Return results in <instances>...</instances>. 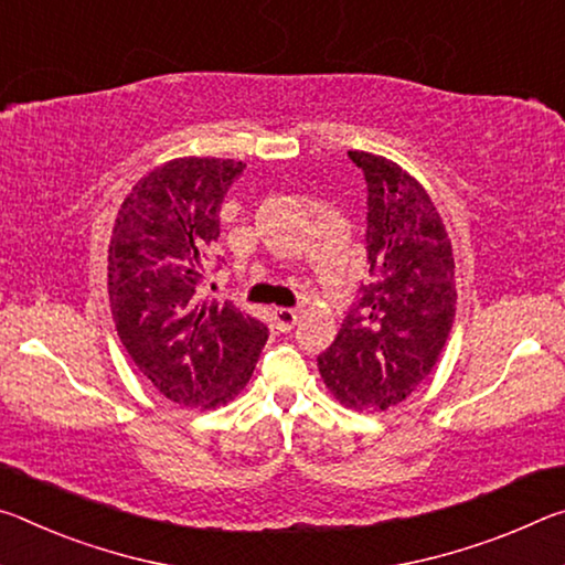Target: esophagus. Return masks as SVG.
<instances>
[{"mask_svg":"<svg viewBox=\"0 0 565 565\" xmlns=\"http://www.w3.org/2000/svg\"><path fill=\"white\" fill-rule=\"evenodd\" d=\"M298 318H300V310H295V308H275L273 310L275 326H277V330H282V332L292 330L295 322H298Z\"/></svg>","mask_w":565,"mask_h":565,"instance_id":"esophagus-1","label":"esophagus"}]
</instances>
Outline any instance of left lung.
Segmentation results:
<instances>
[{
	"label": "left lung",
	"instance_id": "1",
	"mask_svg": "<svg viewBox=\"0 0 565 565\" xmlns=\"http://www.w3.org/2000/svg\"><path fill=\"white\" fill-rule=\"evenodd\" d=\"M365 174L370 285L318 355L330 393L355 411H385L430 375L456 318V263L436 205L403 168L348 152Z\"/></svg>",
	"mask_w": 565,
	"mask_h": 565
}]
</instances>
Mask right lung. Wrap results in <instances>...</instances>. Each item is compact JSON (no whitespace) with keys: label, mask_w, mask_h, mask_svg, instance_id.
<instances>
[{"label":"right lung","mask_w":565,"mask_h":565,"mask_svg":"<svg viewBox=\"0 0 565 565\" xmlns=\"http://www.w3.org/2000/svg\"><path fill=\"white\" fill-rule=\"evenodd\" d=\"M243 172V162L217 157H182L147 172L119 207L109 243L117 335L147 381L188 408L233 401L267 340L265 322L200 298L222 202Z\"/></svg>","instance_id":"add662e5"}]
</instances>
